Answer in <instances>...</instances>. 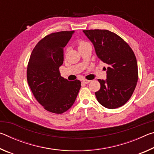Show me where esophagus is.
<instances>
[{"label": "esophagus", "instance_id": "esophagus-1", "mask_svg": "<svg viewBox=\"0 0 154 154\" xmlns=\"http://www.w3.org/2000/svg\"><path fill=\"white\" fill-rule=\"evenodd\" d=\"M82 82H83V83H85V84H87V83H89L91 82V81L87 80V79H83Z\"/></svg>", "mask_w": 154, "mask_h": 154}]
</instances>
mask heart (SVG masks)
I'll use <instances>...</instances> for the list:
<instances>
[{"label":"heart","mask_w":154,"mask_h":154,"mask_svg":"<svg viewBox=\"0 0 154 154\" xmlns=\"http://www.w3.org/2000/svg\"><path fill=\"white\" fill-rule=\"evenodd\" d=\"M86 44H88V43L87 42H85V41H78V43H77V46H78V49H79V48H82L83 46H84V45H86Z\"/></svg>","instance_id":"1"}]
</instances>
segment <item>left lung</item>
I'll return each instance as SVG.
<instances>
[{
    "label": "left lung",
    "instance_id": "1",
    "mask_svg": "<svg viewBox=\"0 0 154 154\" xmlns=\"http://www.w3.org/2000/svg\"><path fill=\"white\" fill-rule=\"evenodd\" d=\"M94 46L98 58L109 66L106 79H98L100 88L95 92L98 103L116 109L127 103L139 77L137 62L131 48L123 38L107 30H83Z\"/></svg>",
    "mask_w": 154,
    "mask_h": 154
}]
</instances>
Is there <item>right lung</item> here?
I'll return each mask as SVG.
<instances>
[{
  "label": "right lung",
  "mask_w": 154,
  "mask_h": 154,
  "mask_svg": "<svg viewBox=\"0 0 154 154\" xmlns=\"http://www.w3.org/2000/svg\"><path fill=\"white\" fill-rule=\"evenodd\" d=\"M74 31H61L45 36L36 44L27 67V81L34 96L45 110L61 114L71 107L81 88L79 80L61 77L63 49Z\"/></svg>",
  "instance_id": "right-lung-1"
}]
</instances>
